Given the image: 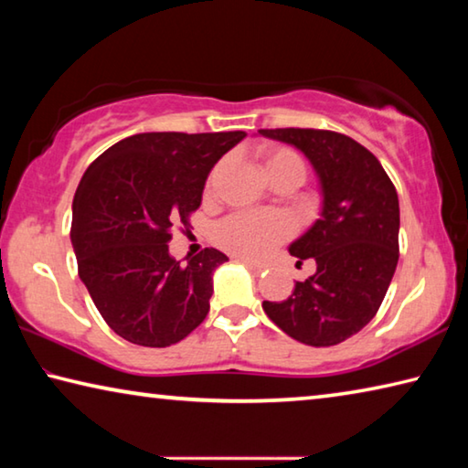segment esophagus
I'll use <instances>...</instances> for the list:
<instances>
[{"mask_svg": "<svg viewBox=\"0 0 468 468\" xmlns=\"http://www.w3.org/2000/svg\"><path fill=\"white\" fill-rule=\"evenodd\" d=\"M239 262H241V264H245V266H248L253 274H264V272L268 271V266H266V264L250 262V260H245V258H239Z\"/></svg>", "mask_w": 468, "mask_h": 468, "instance_id": "esophagus-1", "label": "esophagus"}]
</instances>
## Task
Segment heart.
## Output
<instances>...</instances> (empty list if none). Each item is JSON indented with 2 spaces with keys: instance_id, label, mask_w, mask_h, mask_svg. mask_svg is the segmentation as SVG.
I'll use <instances>...</instances> for the list:
<instances>
[{
  "instance_id": "b5f03b06",
  "label": "heart",
  "mask_w": 468,
  "mask_h": 468,
  "mask_svg": "<svg viewBox=\"0 0 468 468\" xmlns=\"http://www.w3.org/2000/svg\"><path fill=\"white\" fill-rule=\"evenodd\" d=\"M260 161L268 179H295L301 186L305 181V163L297 153L282 146H266L260 150ZM292 235V223L289 217L272 212H235L220 220L215 227V241L218 248L227 250L237 258L262 260L276 245L287 241Z\"/></svg>"
}]
</instances>
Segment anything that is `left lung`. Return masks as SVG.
Wrapping results in <instances>:
<instances>
[{
	"label": "left lung",
	"mask_w": 468,
	"mask_h": 468,
	"mask_svg": "<svg viewBox=\"0 0 468 468\" xmlns=\"http://www.w3.org/2000/svg\"><path fill=\"white\" fill-rule=\"evenodd\" d=\"M299 148L318 173L322 217L291 256L315 272L284 301H264L268 318L291 338L332 346L371 322L399 264V194L378 158L345 133L312 128L258 130Z\"/></svg>",
	"instance_id": "8db88e82"
}]
</instances>
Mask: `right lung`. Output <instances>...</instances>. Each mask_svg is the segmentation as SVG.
Listing matches in <instances>:
<instances>
[{"label":"right lung","instance_id":"right-lung-1","mask_svg":"<svg viewBox=\"0 0 468 468\" xmlns=\"http://www.w3.org/2000/svg\"><path fill=\"white\" fill-rule=\"evenodd\" d=\"M245 132H148L94 158L74 196L78 274L109 328L140 346H171L204 322L212 272L206 248L186 266L169 256L171 229L189 227L206 177Z\"/></svg>","mask_w":468,"mask_h":468}]
</instances>
